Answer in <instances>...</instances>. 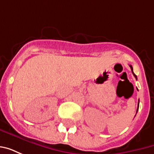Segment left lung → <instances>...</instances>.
<instances>
[{
	"label": "left lung",
	"mask_w": 154,
	"mask_h": 154,
	"mask_svg": "<svg viewBox=\"0 0 154 154\" xmlns=\"http://www.w3.org/2000/svg\"><path fill=\"white\" fill-rule=\"evenodd\" d=\"M129 67H130V68H131V71H132V73L134 74V77H135L136 79H137V76H136L135 74L134 73V72H133V67L131 65H129ZM139 104H138V109H137V111H138V110H139Z\"/></svg>",
	"instance_id": "left-lung-1"
}]
</instances>
